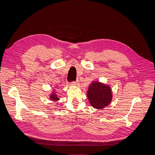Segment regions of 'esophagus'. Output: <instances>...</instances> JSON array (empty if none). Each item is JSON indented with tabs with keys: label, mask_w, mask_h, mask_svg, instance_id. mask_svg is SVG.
<instances>
[{
	"label": "esophagus",
	"mask_w": 155,
	"mask_h": 155,
	"mask_svg": "<svg viewBox=\"0 0 155 155\" xmlns=\"http://www.w3.org/2000/svg\"><path fill=\"white\" fill-rule=\"evenodd\" d=\"M72 84H73V85L77 86V85H78L79 81H78V80H77V81H73V82H72Z\"/></svg>",
	"instance_id": "esophagus-1"
}]
</instances>
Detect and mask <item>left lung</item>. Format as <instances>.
Returning a JSON list of instances; mask_svg holds the SVG:
<instances>
[{"label":"left lung","instance_id":"8db88e82","mask_svg":"<svg viewBox=\"0 0 155 155\" xmlns=\"http://www.w3.org/2000/svg\"><path fill=\"white\" fill-rule=\"evenodd\" d=\"M87 97L91 105L96 109H102L108 106L112 101V94L109 85L93 81L89 86Z\"/></svg>","mask_w":155,"mask_h":155}]
</instances>
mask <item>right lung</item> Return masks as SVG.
Listing matches in <instances>:
<instances>
[{
    "mask_svg": "<svg viewBox=\"0 0 155 155\" xmlns=\"http://www.w3.org/2000/svg\"><path fill=\"white\" fill-rule=\"evenodd\" d=\"M49 98H50L51 100H52L54 101H59V98L58 97V95L55 94V93L54 91L50 94Z\"/></svg>",
    "mask_w": 155,
    "mask_h": 155,
    "instance_id": "obj_1",
    "label": "right lung"
}]
</instances>
